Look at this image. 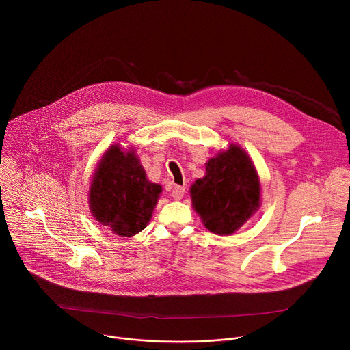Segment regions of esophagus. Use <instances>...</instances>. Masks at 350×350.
I'll return each instance as SVG.
<instances>
[{"mask_svg": "<svg viewBox=\"0 0 350 350\" xmlns=\"http://www.w3.org/2000/svg\"><path fill=\"white\" fill-rule=\"evenodd\" d=\"M185 196V187H180V186H175L172 189V197L174 200H180Z\"/></svg>", "mask_w": 350, "mask_h": 350, "instance_id": "obj_1", "label": "esophagus"}]
</instances>
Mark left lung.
Masks as SVG:
<instances>
[{
  "mask_svg": "<svg viewBox=\"0 0 350 350\" xmlns=\"http://www.w3.org/2000/svg\"><path fill=\"white\" fill-rule=\"evenodd\" d=\"M204 165V176L190 187L193 208L208 232L230 236L260 207L261 183L257 170L239 144L218 150Z\"/></svg>",
  "mask_w": 350,
  "mask_h": 350,
  "instance_id": "8db88e82",
  "label": "left lung"
}]
</instances>
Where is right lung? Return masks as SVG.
<instances>
[{
	"mask_svg": "<svg viewBox=\"0 0 350 350\" xmlns=\"http://www.w3.org/2000/svg\"><path fill=\"white\" fill-rule=\"evenodd\" d=\"M161 186L147 178L133 148L113 144L102 154L89 187V207L100 225L121 237L140 233L150 221Z\"/></svg>",
	"mask_w": 350,
	"mask_h": 350,
	"instance_id": "add662e5",
	"label": "right lung"
}]
</instances>
